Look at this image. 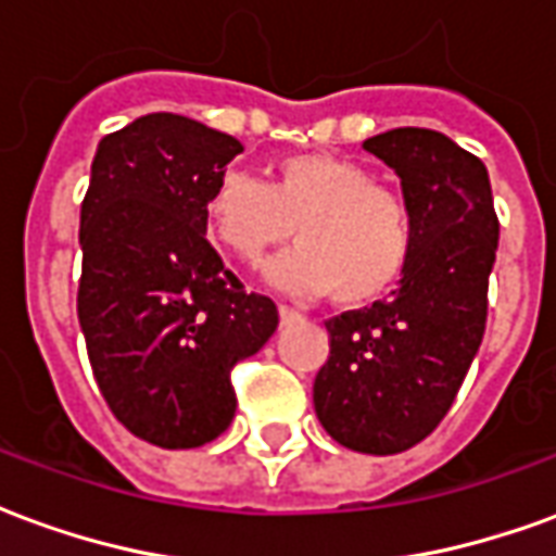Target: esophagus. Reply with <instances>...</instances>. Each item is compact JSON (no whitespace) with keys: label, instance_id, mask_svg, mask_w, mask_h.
Instances as JSON below:
<instances>
[{"label":"esophagus","instance_id":"esophagus-1","mask_svg":"<svg viewBox=\"0 0 556 556\" xmlns=\"http://www.w3.org/2000/svg\"><path fill=\"white\" fill-rule=\"evenodd\" d=\"M301 318V313H294L291 306H279V321L282 325H291V321H298Z\"/></svg>","mask_w":556,"mask_h":556}]
</instances>
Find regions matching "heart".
<instances>
[{"mask_svg": "<svg viewBox=\"0 0 556 556\" xmlns=\"http://www.w3.org/2000/svg\"><path fill=\"white\" fill-rule=\"evenodd\" d=\"M211 238L243 265H258L291 235V247L267 265V282L301 294H327L342 306H366L405 277L417 223L408 199L372 181L357 160L298 151L274 160L270 181L247 172L219 175L205 199Z\"/></svg>", "mask_w": 556, "mask_h": 556, "instance_id": "heart-1", "label": "heart"}]
</instances>
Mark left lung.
<instances>
[{"mask_svg": "<svg viewBox=\"0 0 556 556\" xmlns=\"http://www.w3.org/2000/svg\"><path fill=\"white\" fill-rule=\"evenodd\" d=\"M363 148L399 175L417 247L390 301L327 321L313 402L333 441L393 455L438 429L477 357L501 226L489 169L450 137L396 127Z\"/></svg>", "mask_w": 556, "mask_h": 556, "instance_id": "obj_1", "label": "left lung"}]
</instances>
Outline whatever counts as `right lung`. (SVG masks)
<instances>
[{
    "mask_svg": "<svg viewBox=\"0 0 556 556\" xmlns=\"http://www.w3.org/2000/svg\"><path fill=\"white\" fill-rule=\"evenodd\" d=\"M243 146L172 113L98 142L79 211L77 315L115 419L163 450L229 429L231 366L274 337L277 303L247 294L205 241V199Z\"/></svg>",
    "mask_w": 556,
    "mask_h": 556,
    "instance_id": "right-lung-1",
    "label": "right lung"
}]
</instances>
